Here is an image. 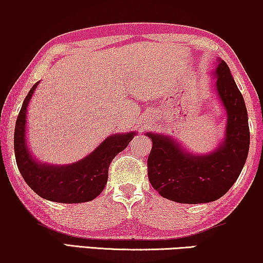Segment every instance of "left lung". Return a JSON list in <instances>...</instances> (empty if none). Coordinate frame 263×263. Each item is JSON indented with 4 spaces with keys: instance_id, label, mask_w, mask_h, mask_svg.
<instances>
[{
    "instance_id": "left-lung-1",
    "label": "left lung",
    "mask_w": 263,
    "mask_h": 263,
    "mask_svg": "<svg viewBox=\"0 0 263 263\" xmlns=\"http://www.w3.org/2000/svg\"><path fill=\"white\" fill-rule=\"evenodd\" d=\"M217 92L228 114L225 139L214 152L195 156L174 139L148 134L153 146L147 159L151 184L161 196L179 203H206L220 199L237 181L249 152L248 112L229 66L218 60Z\"/></svg>"
}]
</instances>
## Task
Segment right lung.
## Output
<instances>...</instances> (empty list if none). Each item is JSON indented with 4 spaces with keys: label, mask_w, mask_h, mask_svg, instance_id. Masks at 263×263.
Returning <instances> with one entry per match:
<instances>
[{
    "label": "right lung",
    "mask_w": 263,
    "mask_h": 263,
    "mask_svg": "<svg viewBox=\"0 0 263 263\" xmlns=\"http://www.w3.org/2000/svg\"><path fill=\"white\" fill-rule=\"evenodd\" d=\"M37 86L38 82L25 98L14 132V151L21 176L35 194L53 202L81 203L96 199L105 188L111 161L128 146L135 133L109 136L89 156L71 165L41 164L30 154L25 134L27 105Z\"/></svg>",
    "instance_id": "add662e5"
}]
</instances>
